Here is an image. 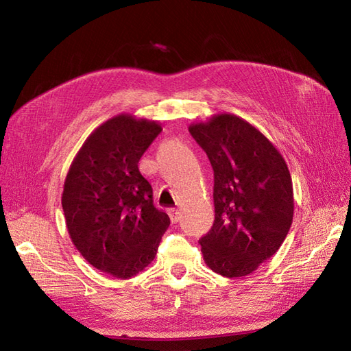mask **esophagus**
<instances>
[{"mask_svg":"<svg viewBox=\"0 0 351 351\" xmlns=\"http://www.w3.org/2000/svg\"><path fill=\"white\" fill-rule=\"evenodd\" d=\"M168 214H169V218H171V222H178V219H180V212L176 209V208H173V209H169L168 210Z\"/></svg>","mask_w":351,"mask_h":351,"instance_id":"obj_1","label":"esophagus"}]
</instances>
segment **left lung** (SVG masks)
<instances>
[{
  "mask_svg": "<svg viewBox=\"0 0 351 351\" xmlns=\"http://www.w3.org/2000/svg\"><path fill=\"white\" fill-rule=\"evenodd\" d=\"M214 168L215 221L199 240L208 267L227 278L256 271L280 249L294 214L291 176L256 127L230 112L189 125Z\"/></svg>",
  "mask_w": 351,
  "mask_h": 351,
  "instance_id": "8db88e82",
  "label": "left lung"
}]
</instances>
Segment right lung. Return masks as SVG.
<instances>
[{"mask_svg": "<svg viewBox=\"0 0 351 351\" xmlns=\"http://www.w3.org/2000/svg\"><path fill=\"white\" fill-rule=\"evenodd\" d=\"M161 130L155 120L112 117L88 136L64 180L61 205L74 247L114 278L142 272L169 226L137 167Z\"/></svg>", "mask_w": 351, "mask_h": 351, "instance_id": "obj_1", "label": "right lung"}]
</instances>
